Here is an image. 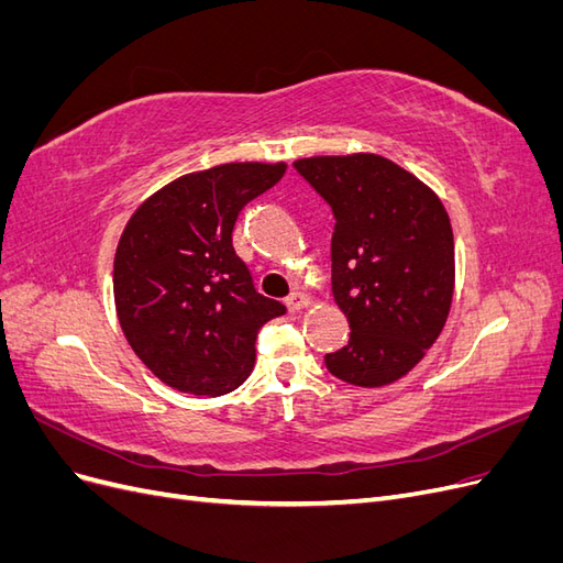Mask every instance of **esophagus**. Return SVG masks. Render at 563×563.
Here are the masks:
<instances>
[{"mask_svg":"<svg viewBox=\"0 0 563 563\" xmlns=\"http://www.w3.org/2000/svg\"><path fill=\"white\" fill-rule=\"evenodd\" d=\"M308 305H310V298L305 296L302 291H294L291 296L286 298V308L291 310V312H298V310H302V308H308Z\"/></svg>","mask_w":563,"mask_h":563,"instance_id":"obj_1","label":"esophagus"}]
</instances>
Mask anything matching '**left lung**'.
Returning <instances> with one entry per match:
<instances>
[{"label": "left lung", "instance_id": "left-lung-1", "mask_svg": "<svg viewBox=\"0 0 563 563\" xmlns=\"http://www.w3.org/2000/svg\"><path fill=\"white\" fill-rule=\"evenodd\" d=\"M294 166L335 218L331 286L352 333L323 362L350 385L395 383L434 345L451 310L455 249L444 203L380 155Z\"/></svg>", "mask_w": 563, "mask_h": 563}]
</instances>
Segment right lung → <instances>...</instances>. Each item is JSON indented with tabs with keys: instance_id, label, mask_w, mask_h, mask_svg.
<instances>
[{
	"instance_id": "right-lung-1",
	"label": "right lung",
	"mask_w": 563,
	"mask_h": 563,
	"mask_svg": "<svg viewBox=\"0 0 563 563\" xmlns=\"http://www.w3.org/2000/svg\"><path fill=\"white\" fill-rule=\"evenodd\" d=\"M284 172V162L220 164L168 183L131 216L114 253L117 317L162 383L218 397L249 378L261 327L286 308L255 291L232 230Z\"/></svg>"
}]
</instances>
